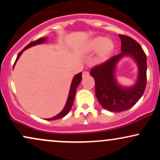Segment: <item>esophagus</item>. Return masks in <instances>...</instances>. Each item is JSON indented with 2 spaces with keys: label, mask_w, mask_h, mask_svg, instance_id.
Instances as JSON below:
<instances>
[{
  "label": "esophagus",
  "mask_w": 160,
  "mask_h": 160,
  "mask_svg": "<svg viewBox=\"0 0 160 160\" xmlns=\"http://www.w3.org/2000/svg\"><path fill=\"white\" fill-rule=\"evenodd\" d=\"M89 73L88 71H83L82 72V78H85L86 77H89Z\"/></svg>",
  "instance_id": "esophagus-1"
}]
</instances>
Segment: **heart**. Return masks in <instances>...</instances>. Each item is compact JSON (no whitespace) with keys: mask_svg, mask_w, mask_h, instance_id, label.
<instances>
[{"mask_svg":"<svg viewBox=\"0 0 160 160\" xmlns=\"http://www.w3.org/2000/svg\"><path fill=\"white\" fill-rule=\"evenodd\" d=\"M114 47V43L111 40H108L103 36H97L88 40L84 44L82 50L86 53L98 51V59L102 62L111 56Z\"/></svg>","mask_w":160,"mask_h":160,"instance_id":"heart-1","label":"heart"}]
</instances>
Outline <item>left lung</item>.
<instances>
[{
    "label": "left lung",
    "mask_w": 160,
    "mask_h": 160,
    "mask_svg": "<svg viewBox=\"0 0 160 160\" xmlns=\"http://www.w3.org/2000/svg\"><path fill=\"white\" fill-rule=\"evenodd\" d=\"M121 40L120 54L111 57L102 65L92 68L90 74L94 78L95 95L104 109L111 112L127 111L138 102L144 94L147 84V56L143 49L130 37L119 34ZM132 57L139 68L138 80L131 88L121 87L115 78L117 62L121 58Z\"/></svg>",
    "instance_id": "8db88e82"
}]
</instances>
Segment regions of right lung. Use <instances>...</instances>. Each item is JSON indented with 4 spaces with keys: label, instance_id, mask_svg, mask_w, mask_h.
I'll return each mask as SVG.
<instances>
[{
    "label": "right lung",
    "instance_id": "obj_1",
    "mask_svg": "<svg viewBox=\"0 0 160 160\" xmlns=\"http://www.w3.org/2000/svg\"><path fill=\"white\" fill-rule=\"evenodd\" d=\"M47 41V38H40V39L35 40V41H32V43H30L29 44H28L26 47L24 48L20 52L19 54H18L17 58H16L15 63L13 65V68L14 65H15L16 62H17V60L19 59L20 56L22 55V53L23 52V51H25L26 49L30 48V47H33V46H35V45H38V44H41V43H45ZM82 80V72L79 73V74H76L74 76V78H73L72 82H71V89H70V92H69V95L68 97V100L67 102H66V104L64 108V109L58 113V115L55 116V117H52V118H49L47 119V120H57V119H60L64 117L65 116H66L68 113H69V111H71V107H72L73 103H74V97H75V94H76V91H77V88L80 84V81Z\"/></svg>",
    "mask_w": 160,
    "mask_h": 160
}]
</instances>
